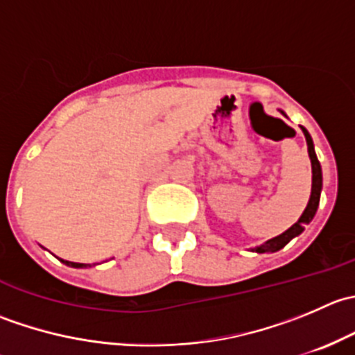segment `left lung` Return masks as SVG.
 Returning <instances> with one entry per match:
<instances>
[{
    "label": "left lung",
    "mask_w": 355,
    "mask_h": 355,
    "mask_svg": "<svg viewBox=\"0 0 355 355\" xmlns=\"http://www.w3.org/2000/svg\"><path fill=\"white\" fill-rule=\"evenodd\" d=\"M302 132H304V135H306L307 151H309L311 164H313V189H311L309 202H307V207L304 209L302 216L299 218V221H297L295 225H292V227H290L287 232H284V234L278 235V237H275V239H271V241L264 242L263 245L254 247V249H252L254 252H259V254L277 252V250H280L282 247L287 245L293 237H297V235L302 234L306 223H309V221L313 220L314 214H316V211H318V206H320L321 187H323V175H321V164H320V161H318L316 153H314V144H313V139H311L309 132H307L304 127H302Z\"/></svg>",
    "instance_id": "obj_1"
}]
</instances>
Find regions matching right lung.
Returning <instances> with one entry per match:
<instances>
[{"label": "right lung", "mask_w": 355, "mask_h": 355, "mask_svg": "<svg viewBox=\"0 0 355 355\" xmlns=\"http://www.w3.org/2000/svg\"><path fill=\"white\" fill-rule=\"evenodd\" d=\"M62 263H65L67 266H71V268H85V266H87V264H82V263H71V261H63V259H62Z\"/></svg>", "instance_id": "add662e5"}]
</instances>
